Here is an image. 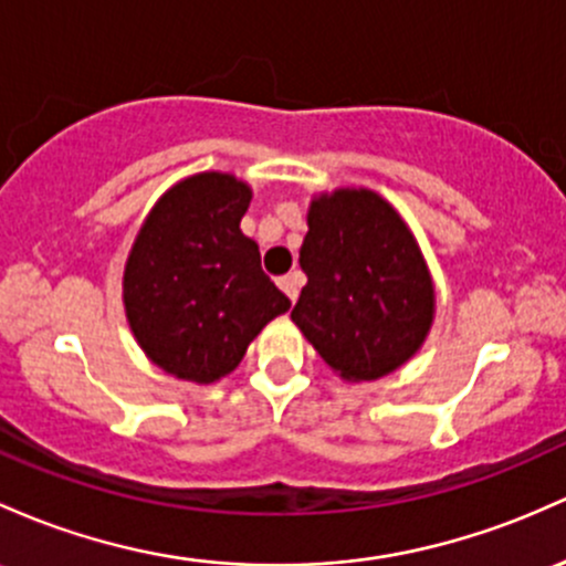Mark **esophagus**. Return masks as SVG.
<instances>
[{
    "label": "esophagus",
    "mask_w": 566,
    "mask_h": 566,
    "mask_svg": "<svg viewBox=\"0 0 566 566\" xmlns=\"http://www.w3.org/2000/svg\"><path fill=\"white\" fill-rule=\"evenodd\" d=\"M279 287H282V293L290 297V301H297V293H301V273H287V276H279Z\"/></svg>",
    "instance_id": "esophagus-1"
}]
</instances>
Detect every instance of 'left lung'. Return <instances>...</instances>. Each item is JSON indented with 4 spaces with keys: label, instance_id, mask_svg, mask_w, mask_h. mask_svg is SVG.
<instances>
[{
    "label": "left lung",
    "instance_id": "obj_1",
    "mask_svg": "<svg viewBox=\"0 0 566 566\" xmlns=\"http://www.w3.org/2000/svg\"><path fill=\"white\" fill-rule=\"evenodd\" d=\"M293 322L335 376L376 381L419 354L434 319V284L400 212L368 188L316 192Z\"/></svg>",
    "mask_w": 566,
    "mask_h": 566
}]
</instances>
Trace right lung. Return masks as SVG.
<instances>
[{
	"instance_id": "obj_1",
	"label": "right lung",
	"mask_w": 566,
	"mask_h": 566,
	"mask_svg": "<svg viewBox=\"0 0 566 566\" xmlns=\"http://www.w3.org/2000/svg\"><path fill=\"white\" fill-rule=\"evenodd\" d=\"M250 201L252 188L233 174H192L153 203L128 250V327L147 359L179 381L201 387L233 374L258 333L290 308L241 233Z\"/></svg>"
}]
</instances>
